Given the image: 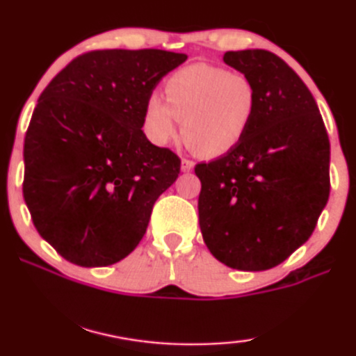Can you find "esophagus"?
<instances>
[{"label": "esophagus", "mask_w": 356, "mask_h": 356, "mask_svg": "<svg viewBox=\"0 0 356 356\" xmlns=\"http://www.w3.org/2000/svg\"><path fill=\"white\" fill-rule=\"evenodd\" d=\"M193 168H195V161L188 160V159L181 160V170H183V172H191Z\"/></svg>", "instance_id": "esophagus-1"}]
</instances>
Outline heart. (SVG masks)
<instances>
[{
  "label": "heart",
  "mask_w": 356,
  "mask_h": 356,
  "mask_svg": "<svg viewBox=\"0 0 356 356\" xmlns=\"http://www.w3.org/2000/svg\"><path fill=\"white\" fill-rule=\"evenodd\" d=\"M167 101L152 96L145 106V129L155 144L178 134L195 154L216 159L234 150L255 118L257 88L243 73L207 63L179 68L165 83Z\"/></svg>",
  "instance_id": "b5f03b06"
}]
</instances>
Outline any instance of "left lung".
<instances>
[{"mask_svg": "<svg viewBox=\"0 0 356 356\" xmlns=\"http://www.w3.org/2000/svg\"><path fill=\"white\" fill-rule=\"evenodd\" d=\"M252 78L257 113L234 150L197 163L200 227L209 252L234 270L263 271L307 242L330 193V142L316 99L268 50L225 52Z\"/></svg>", "mask_w": 356, "mask_h": 356, "instance_id": "1", "label": "left lung"}]
</instances>
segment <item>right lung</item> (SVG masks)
Masks as SVG:
<instances>
[{"mask_svg": "<svg viewBox=\"0 0 356 356\" xmlns=\"http://www.w3.org/2000/svg\"><path fill=\"white\" fill-rule=\"evenodd\" d=\"M188 55L93 50L42 91L24 138L22 195L40 237L78 266L121 261L181 160L145 137V106Z\"/></svg>", "mask_w": 356, "mask_h": 356, "instance_id": "right-lung-1", "label": "right lung"}]
</instances>
